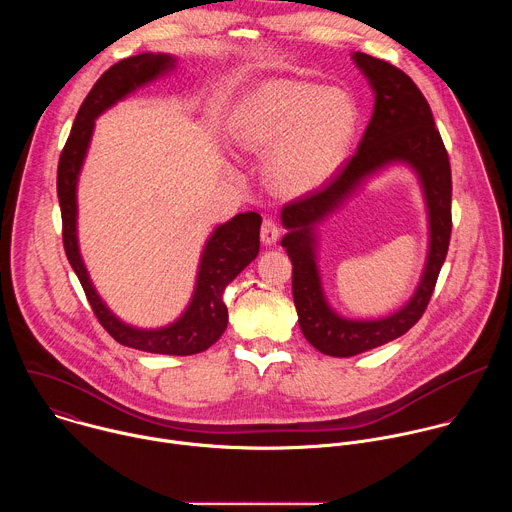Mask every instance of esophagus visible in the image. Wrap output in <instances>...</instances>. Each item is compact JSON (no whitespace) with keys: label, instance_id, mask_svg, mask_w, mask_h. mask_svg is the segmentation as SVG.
<instances>
[{"label":"esophagus","instance_id":"34e87169","mask_svg":"<svg viewBox=\"0 0 512 512\" xmlns=\"http://www.w3.org/2000/svg\"><path fill=\"white\" fill-rule=\"evenodd\" d=\"M279 235H281V229L275 221H271V218H265L263 225H261V241L263 245H275L279 241Z\"/></svg>","mask_w":512,"mask_h":512}]
</instances>
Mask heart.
<instances>
[{"instance_id": "heart-1", "label": "heart", "mask_w": 512, "mask_h": 512, "mask_svg": "<svg viewBox=\"0 0 512 512\" xmlns=\"http://www.w3.org/2000/svg\"><path fill=\"white\" fill-rule=\"evenodd\" d=\"M360 123L354 97L340 87L275 79L253 87L233 109L235 148L267 154V178L283 194L324 186L346 160Z\"/></svg>"}]
</instances>
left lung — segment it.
<instances>
[{
	"mask_svg": "<svg viewBox=\"0 0 512 512\" xmlns=\"http://www.w3.org/2000/svg\"><path fill=\"white\" fill-rule=\"evenodd\" d=\"M352 62L369 81L375 107L354 158L322 188L281 210V239L294 263V304L306 340L328 356H354L403 336L425 312L452 233V172L431 109L403 70L362 52ZM403 165L418 178L428 214V255L412 298L377 319H350L327 302L317 265L319 225L383 171Z\"/></svg>",
	"mask_w": 512,
	"mask_h": 512,
	"instance_id": "left-lung-1",
	"label": "left lung"
}]
</instances>
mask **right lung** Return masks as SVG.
I'll return each mask as SVG.
<instances>
[{"instance_id":"1","label":"right lung","mask_w":512,"mask_h":512,"mask_svg":"<svg viewBox=\"0 0 512 512\" xmlns=\"http://www.w3.org/2000/svg\"><path fill=\"white\" fill-rule=\"evenodd\" d=\"M176 66L178 58L172 54L141 52L119 60L105 72L83 101L75 125L70 129L58 162L56 190L62 212L64 251L101 326L123 346L154 354L188 356L206 350L227 330L229 310L223 302L225 289L259 255L261 216L257 212H241L231 221L214 227L204 241L194 289L184 312L166 326L139 328L123 322L99 296L81 255L77 200L79 178L91 148L95 119L145 85L164 79Z\"/></svg>"}]
</instances>
